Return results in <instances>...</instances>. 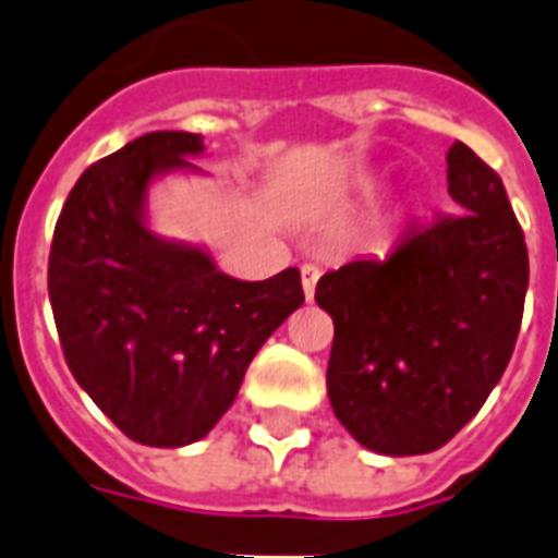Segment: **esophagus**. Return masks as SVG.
<instances>
[{
    "instance_id": "esophagus-1",
    "label": "esophagus",
    "mask_w": 558,
    "mask_h": 558,
    "mask_svg": "<svg viewBox=\"0 0 558 558\" xmlns=\"http://www.w3.org/2000/svg\"><path fill=\"white\" fill-rule=\"evenodd\" d=\"M318 278H320V269L318 266L306 264L301 269V280H303V294H306V301L315 298V287H318Z\"/></svg>"
}]
</instances>
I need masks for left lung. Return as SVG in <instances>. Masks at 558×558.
<instances>
[{"label":"left lung","mask_w":558,"mask_h":558,"mask_svg":"<svg viewBox=\"0 0 558 558\" xmlns=\"http://www.w3.org/2000/svg\"><path fill=\"white\" fill-rule=\"evenodd\" d=\"M447 183L459 215L412 220L384 260L357 257L315 289L335 324V418L381 456L450 441L505 375L522 326L527 246L501 177L456 143Z\"/></svg>","instance_id":"8db88e82"}]
</instances>
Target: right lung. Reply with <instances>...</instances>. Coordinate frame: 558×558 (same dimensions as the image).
<instances>
[{
	"label": "right lung",
	"instance_id": "add662e5",
	"mask_svg": "<svg viewBox=\"0 0 558 558\" xmlns=\"http://www.w3.org/2000/svg\"><path fill=\"white\" fill-rule=\"evenodd\" d=\"M201 134L151 131L83 171L53 229L48 294L76 384L129 438L185 447L238 398L252 357L303 303L301 271L238 280L148 229V189Z\"/></svg>",
	"mask_w": 558,
	"mask_h": 558
}]
</instances>
